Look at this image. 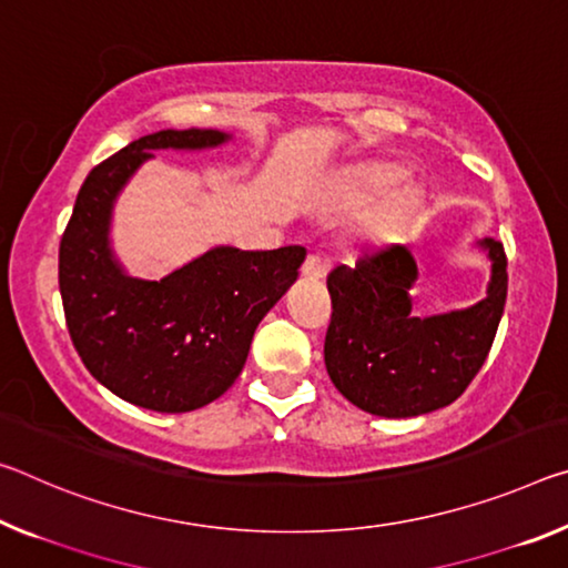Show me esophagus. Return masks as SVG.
<instances>
[{"instance_id":"1","label":"esophagus","mask_w":568,"mask_h":568,"mask_svg":"<svg viewBox=\"0 0 568 568\" xmlns=\"http://www.w3.org/2000/svg\"><path fill=\"white\" fill-rule=\"evenodd\" d=\"M328 267H331V263L326 257L308 255V257H305L303 267H301V273H303V277H311V281H321V277H326Z\"/></svg>"}]
</instances>
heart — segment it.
I'll list each match as a JSON object with an SVG mask.
<instances>
[{"label":"heart","mask_w":568,"mask_h":568,"mask_svg":"<svg viewBox=\"0 0 568 568\" xmlns=\"http://www.w3.org/2000/svg\"><path fill=\"white\" fill-rule=\"evenodd\" d=\"M397 179L399 171L389 164H366L356 169L346 184L348 204H368L383 196L364 222V232L376 242L397 237L402 230L409 227L425 204V192L419 184H397Z\"/></svg>","instance_id":"b5f03b06"}]
</instances>
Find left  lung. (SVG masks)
Listing matches in <instances>:
<instances>
[{
	"mask_svg": "<svg viewBox=\"0 0 568 568\" xmlns=\"http://www.w3.org/2000/svg\"><path fill=\"white\" fill-rule=\"evenodd\" d=\"M490 257L485 298L470 308L412 316L417 263L404 245H389L328 273V376L344 397L376 417L404 419L443 409L467 389L485 364L506 308V252L478 240Z\"/></svg>",
	"mask_w": 568,
	"mask_h": 568,
	"instance_id": "obj_1",
	"label": "left lung"
}]
</instances>
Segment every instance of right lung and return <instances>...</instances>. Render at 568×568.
Masks as SVG:
<instances>
[{"mask_svg": "<svg viewBox=\"0 0 568 568\" xmlns=\"http://www.w3.org/2000/svg\"><path fill=\"white\" fill-rule=\"evenodd\" d=\"M214 129L156 131L90 171L60 242V295L90 374L123 402L192 412L230 389L265 313L298 277L305 247H212L161 281L125 273L111 247L113 206L154 151L227 143Z\"/></svg>", "mask_w": 568, "mask_h": 568, "instance_id": "obj_1", "label": "right lung"}]
</instances>
